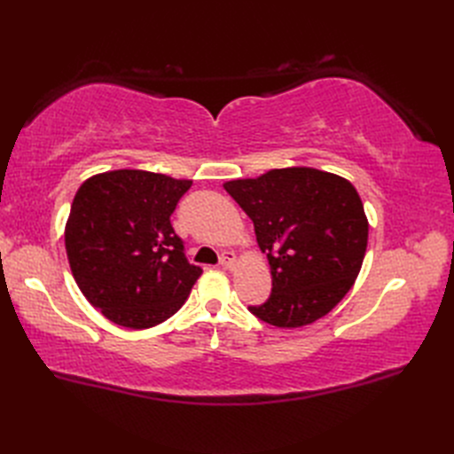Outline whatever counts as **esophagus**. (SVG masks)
<instances>
[{
  "label": "esophagus",
  "instance_id": "obj_1",
  "mask_svg": "<svg viewBox=\"0 0 454 454\" xmlns=\"http://www.w3.org/2000/svg\"><path fill=\"white\" fill-rule=\"evenodd\" d=\"M235 263H237L235 252H223V254H222V259H219V265H222V269H225V270L235 267Z\"/></svg>",
  "mask_w": 454,
  "mask_h": 454
}]
</instances>
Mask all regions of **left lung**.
<instances>
[{"label": "left lung", "instance_id": "obj_1", "mask_svg": "<svg viewBox=\"0 0 454 454\" xmlns=\"http://www.w3.org/2000/svg\"><path fill=\"white\" fill-rule=\"evenodd\" d=\"M254 222L272 290L248 310L270 325L301 327L348 294L367 248V217L350 182L316 168L270 170L223 184Z\"/></svg>", "mask_w": 454, "mask_h": 454}]
</instances>
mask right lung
I'll use <instances>...</instances> for the list:
<instances>
[{
    "label": "right lung",
    "mask_w": 454,
    "mask_h": 454,
    "mask_svg": "<svg viewBox=\"0 0 454 454\" xmlns=\"http://www.w3.org/2000/svg\"><path fill=\"white\" fill-rule=\"evenodd\" d=\"M191 180L144 170L92 176L75 193L66 252L89 303L107 320L147 329L182 309L202 274L170 223Z\"/></svg>",
    "instance_id": "1"
}]
</instances>
